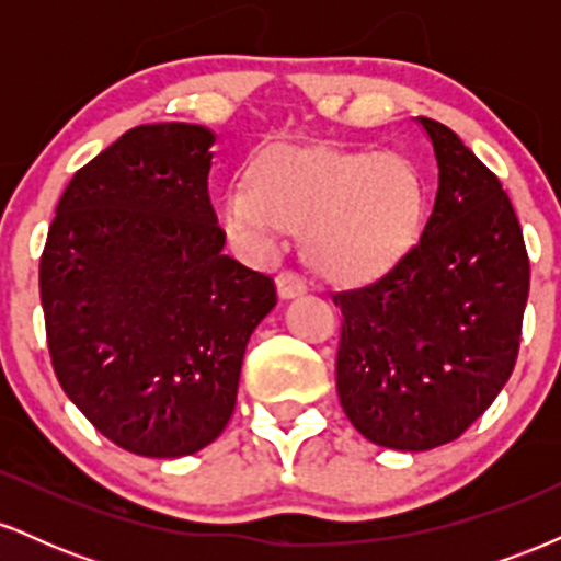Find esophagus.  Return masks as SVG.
<instances>
[{
	"mask_svg": "<svg viewBox=\"0 0 561 561\" xmlns=\"http://www.w3.org/2000/svg\"><path fill=\"white\" fill-rule=\"evenodd\" d=\"M274 285H276V295H279V300H293V298H298V295L306 293V282H302L295 272L276 274Z\"/></svg>",
	"mask_w": 561,
	"mask_h": 561,
	"instance_id": "esophagus-1",
	"label": "esophagus"
}]
</instances>
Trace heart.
<instances>
[{
  "instance_id": "b5f03b06",
  "label": "heart",
  "mask_w": 561,
  "mask_h": 561,
  "mask_svg": "<svg viewBox=\"0 0 561 561\" xmlns=\"http://www.w3.org/2000/svg\"><path fill=\"white\" fill-rule=\"evenodd\" d=\"M427 210L420 169L401 152L268 147L248 184L218 199V221L237 248L272 253L287 229L302 231L306 259L334 279H371L414 248Z\"/></svg>"
}]
</instances>
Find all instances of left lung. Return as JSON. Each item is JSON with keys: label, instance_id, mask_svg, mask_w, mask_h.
<instances>
[{"label": "left lung", "instance_id": "8db88e82", "mask_svg": "<svg viewBox=\"0 0 561 561\" xmlns=\"http://www.w3.org/2000/svg\"><path fill=\"white\" fill-rule=\"evenodd\" d=\"M437 192L420 242L340 308L337 396L366 440L430 450L456 440L512 377L530 289L517 214L493 171L450 131L416 118Z\"/></svg>", "mask_w": 561, "mask_h": 561}]
</instances>
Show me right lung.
I'll return each instance as SVG.
<instances>
[{"mask_svg": "<svg viewBox=\"0 0 561 561\" xmlns=\"http://www.w3.org/2000/svg\"><path fill=\"white\" fill-rule=\"evenodd\" d=\"M216 134L145 124L62 192L38 266L60 388L115 446L197 454L237 403L244 347L274 282L224 255L208 197Z\"/></svg>", "mask_w": 561, "mask_h": 561, "instance_id": "right-lung-1", "label": "right lung"}]
</instances>
